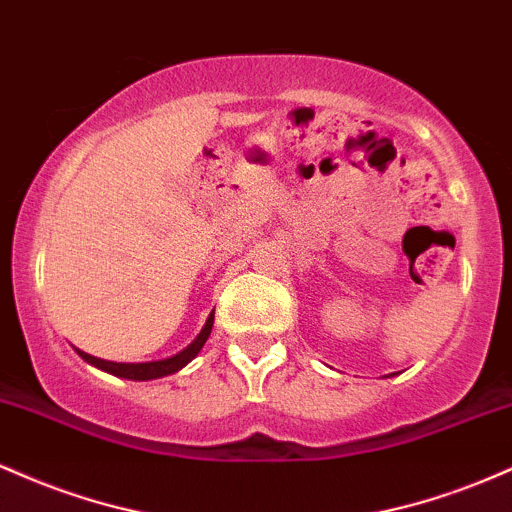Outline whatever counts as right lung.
I'll use <instances>...</instances> for the list:
<instances>
[{"mask_svg":"<svg viewBox=\"0 0 512 512\" xmlns=\"http://www.w3.org/2000/svg\"><path fill=\"white\" fill-rule=\"evenodd\" d=\"M211 327H214V313L209 315L207 325L202 327V332H199V337L192 342L187 349H182L180 354L170 356V358H163V361H151V363H115V361H105V358H96L91 354H86V351H79L81 358L88 363H93L96 368L101 370H108V373L113 375H120V378H127V380H154V378H163V375H170V373H178L182 366H187V363L195 358L199 351H202L204 342L209 339L211 334Z\"/></svg>","mask_w":512,"mask_h":512,"instance_id":"right-lung-1","label":"right lung"}]
</instances>
